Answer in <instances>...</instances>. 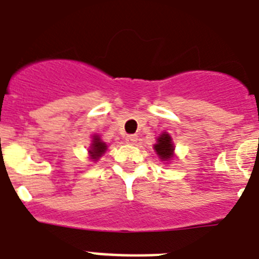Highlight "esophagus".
<instances>
[{"mask_svg":"<svg viewBox=\"0 0 259 259\" xmlns=\"http://www.w3.org/2000/svg\"><path fill=\"white\" fill-rule=\"evenodd\" d=\"M136 141H137L136 135H127V136H125V143L127 144H131V145H134V144H136Z\"/></svg>","mask_w":259,"mask_h":259,"instance_id":"1","label":"esophagus"}]
</instances>
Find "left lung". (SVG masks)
I'll use <instances>...</instances> for the list:
<instances>
[{
    "label": "left lung",
    "instance_id": "8db88e82",
    "mask_svg": "<svg viewBox=\"0 0 259 259\" xmlns=\"http://www.w3.org/2000/svg\"><path fill=\"white\" fill-rule=\"evenodd\" d=\"M154 150L157 152L158 157L161 158V161H171L174 158V150H175V146H174L172 139L168 134H162L161 136L157 139V144L154 145Z\"/></svg>",
    "mask_w": 259,
    "mask_h": 259
}]
</instances>
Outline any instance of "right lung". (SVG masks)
<instances>
[{
  "label": "right lung",
  "mask_w": 259,
  "mask_h": 259,
  "mask_svg": "<svg viewBox=\"0 0 259 259\" xmlns=\"http://www.w3.org/2000/svg\"><path fill=\"white\" fill-rule=\"evenodd\" d=\"M92 139V145H91V149H89L88 152L89 155H91V159L97 161L98 158L101 157V155L106 152L107 145L106 143H104V141L100 139V136H97V135H93Z\"/></svg>",
  "instance_id": "add662e5"
}]
</instances>
